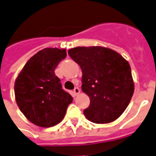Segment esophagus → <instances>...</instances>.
<instances>
[{
  "mask_svg": "<svg viewBox=\"0 0 156 156\" xmlns=\"http://www.w3.org/2000/svg\"><path fill=\"white\" fill-rule=\"evenodd\" d=\"M73 93H74L75 94L78 95V94H80V89H79V88H78V87H76V88L73 89Z\"/></svg>",
  "mask_w": 156,
  "mask_h": 156,
  "instance_id": "34e87169",
  "label": "esophagus"
}]
</instances>
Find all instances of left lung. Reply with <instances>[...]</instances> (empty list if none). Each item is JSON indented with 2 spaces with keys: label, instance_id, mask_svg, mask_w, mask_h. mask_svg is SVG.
Returning <instances> with one entry per match:
<instances>
[{
  "label": "left lung",
  "instance_id": "1",
  "mask_svg": "<svg viewBox=\"0 0 156 156\" xmlns=\"http://www.w3.org/2000/svg\"><path fill=\"white\" fill-rule=\"evenodd\" d=\"M68 54L81 68L82 90L90 98L86 118L96 124L117 119L134 94L129 63L117 51L98 46L77 47Z\"/></svg>",
  "mask_w": 156,
  "mask_h": 156
}]
</instances>
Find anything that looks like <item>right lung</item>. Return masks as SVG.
Here are the masks:
<instances>
[{
	"label": "right lung",
	"mask_w": 156,
	"mask_h": 156,
	"mask_svg": "<svg viewBox=\"0 0 156 156\" xmlns=\"http://www.w3.org/2000/svg\"><path fill=\"white\" fill-rule=\"evenodd\" d=\"M66 56V49L44 48L29 59L16 79L17 106L30 122L39 127H51L60 123L73 102L54 73Z\"/></svg>",
	"instance_id": "right-lung-1"
}]
</instances>
